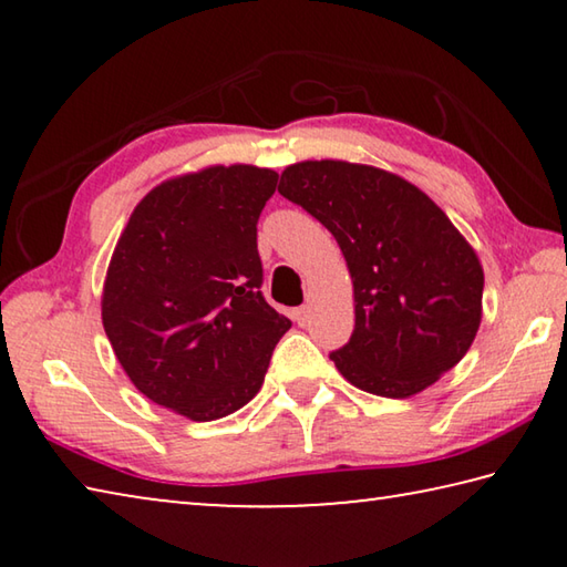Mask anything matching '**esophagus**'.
<instances>
[{"instance_id": "obj_1", "label": "esophagus", "mask_w": 567, "mask_h": 567, "mask_svg": "<svg viewBox=\"0 0 567 567\" xmlns=\"http://www.w3.org/2000/svg\"><path fill=\"white\" fill-rule=\"evenodd\" d=\"M292 318H295V322H297V324H300V328H305V324L310 322V307H307V305L297 307V310L292 312Z\"/></svg>"}]
</instances>
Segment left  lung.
<instances>
[{
  "mask_svg": "<svg viewBox=\"0 0 567 567\" xmlns=\"http://www.w3.org/2000/svg\"><path fill=\"white\" fill-rule=\"evenodd\" d=\"M277 189L330 229L348 262L354 330L330 352L344 380L400 400L465 358L483 318V267L425 192L342 159L297 162Z\"/></svg>",
  "mask_w": 567,
  "mask_h": 567,
  "instance_id": "8db88e82",
  "label": "left lung"
}]
</instances>
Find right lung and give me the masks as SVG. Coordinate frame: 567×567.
Here are the masks:
<instances>
[{
	"instance_id": "obj_1",
	"label": "right lung",
	"mask_w": 567,
	"mask_h": 567,
	"mask_svg": "<svg viewBox=\"0 0 567 567\" xmlns=\"http://www.w3.org/2000/svg\"><path fill=\"white\" fill-rule=\"evenodd\" d=\"M277 172L215 165L167 179L114 247L102 324L142 395L195 422L247 405L292 322L260 292L257 219Z\"/></svg>"
}]
</instances>
